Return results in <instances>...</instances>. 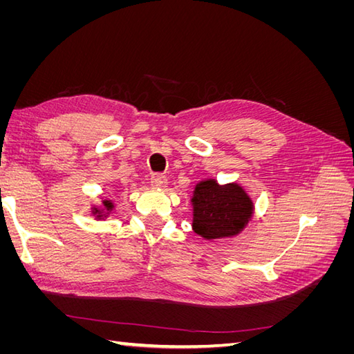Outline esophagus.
<instances>
[{"label":"esophagus","instance_id":"esophagus-1","mask_svg":"<svg viewBox=\"0 0 354 354\" xmlns=\"http://www.w3.org/2000/svg\"><path fill=\"white\" fill-rule=\"evenodd\" d=\"M151 183L156 189H164L167 186V183H168V180L162 174H153L152 178H151Z\"/></svg>","mask_w":354,"mask_h":354}]
</instances>
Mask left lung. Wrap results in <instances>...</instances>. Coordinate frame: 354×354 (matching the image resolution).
I'll return each instance as SVG.
<instances>
[{
    "label": "left lung",
    "mask_w": 354,
    "mask_h": 354,
    "mask_svg": "<svg viewBox=\"0 0 354 354\" xmlns=\"http://www.w3.org/2000/svg\"><path fill=\"white\" fill-rule=\"evenodd\" d=\"M190 202L194 207L192 229L207 241L236 236L254 216V202L238 183L201 180Z\"/></svg>",
    "instance_id": "left-lung-1"
}]
</instances>
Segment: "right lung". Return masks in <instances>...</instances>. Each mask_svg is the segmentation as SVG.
<instances>
[{"instance_id":"1","label":"right lung","mask_w":354,"mask_h":354,"mask_svg":"<svg viewBox=\"0 0 354 354\" xmlns=\"http://www.w3.org/2000/svg\"><path fill=\"white\" fill-rule=\"evenodd\" d=\"M113 208H115L113 202L109 199H104V201H102V205H99V207L94 205L91 208V214L93 216H95V218L97 220H103V218H108L111 216Z\"/></svg>"}]
</instances>
